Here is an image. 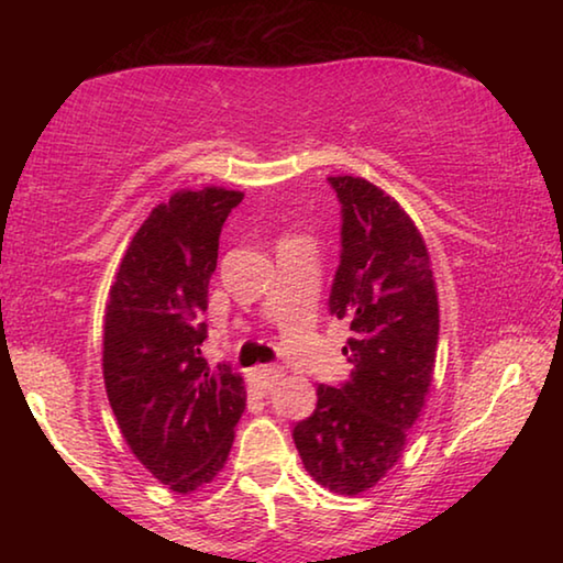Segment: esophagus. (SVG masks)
I'll use <instances>...</instances> for the list:
<instances>
[{
	"instance_id": "1",
	"label": "esophagus",
	"mask_w": 563,
	"mask_h": 563,
	"mask_svg": "<svg viewBox=\"0 0 563 563\" xmlns=\"http://www.w3.org/2000/svg\"><path fill=\"white\" fill-rule=\"evenodd\" d=\"M283 377V369L275 367V365H263V367H255L253 375H251V383L253 389H258L261 395H268L271 389L280 383Z\"/></svg>"
}]
</instances>
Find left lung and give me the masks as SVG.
Instances as JSON below:
<instances>
[{"instance_id":"obj_1","label":"left lung","mask_w":563,"mask_h":563,"mask_svg":"<svg viewBox=\"0 0 563 563\" xmlns=\"http://www.w3.org/2000/svg\"><path fill=\"white\" fill-rule=\"evenodd\" d=\"M342 203V255L330 312L350 320V379L318 387L292 430L305 470L342 497L369 492L405 452L430 395L440 302L430 251L412 218L365 178L330 176Z\"/></svg>"}]
</instances>
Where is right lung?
<instances>
[{"mask_svg": "<svg viewBox=\"0 0 563 563\" xmlns=\"http://www.w3.org/2000/svg\"><path fill=\"white\" fill-rule=\"evenodd\" d=\"M241 190L180 188L123 253L103 316V385L133 456L176 494L223 470L245 409V383L201 357L218 241Z\"/></svg>", "mask_w": 563, "mask_h": 563, "instance_id": "add662e5", "label": "right lung"}]
</instances>
